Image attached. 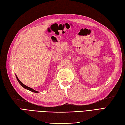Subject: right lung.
<instances>
[{"label": "right lung", "instance_id": "1", "mask_svg": "<svg viewBox=\"0 0 125 125\" xmlns=\"http://www.w3.org/2000/svg\"><path fill=\"white\" fill-rule=\"evenodd\" d=\"M16 79H17V81H18L20 85H21L23 87V88H24L25 89H27L29 90V91H31V92H34V93H38V92H37V91H35V90H34V89H32V88H31L29 87H28V86H25V85H24V84H23L22 83H21V81H20V80L19 79V78H17V77L16 76Z\"/></svg>", "mask_w": 125, "mask_h": 125}]
</instances>
